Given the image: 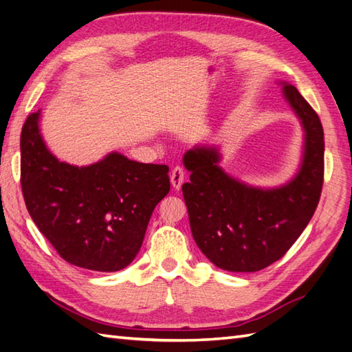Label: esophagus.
I'll list each match as a JSON object with an SVG mask.
<instances>
[{"label":"esophagus","mask_w":352,"mask_h":352,"mask_svg":"<svg viewBox=\"0 0 352 352\" xmlns=\"http://www.w3.org/2000/svg\"><path fill=\"white\" fill-rule=\"evenodd\" d=\"M184 178H186V173L182 166H175L173 169V174H170V184L175 188V190H179L182 188L183 183H184Z\"/></svg>","instance_id":"1"}]
</instances>
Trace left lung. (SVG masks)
<instances>
[{
    "label": "left lung",
    "mask_w": 352,
    "mask_h": 352,
    "mask_svg": "<svg viewBox=\"0 0 352 352\" xmlns=\"http://www.w3.org/2000/svg\"><path fill=\"white\" fill-rule=\"evenodd\" d=\"M284 98L303 128V156L297 174L284 186H248L220 168V151L196 146L183 164V184L196 245L215 266L229 272H257L281 258L317 210L324 178V132L318 114L288 83Z\"/></svg>",
    "instance_id": "8db88e82"
}]
</instances>
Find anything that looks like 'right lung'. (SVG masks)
Masks as SVG:
<instances>
[{
	"instance_id": "obj_1",
	"label": "right lung",
	"mask_w": 352,
	"mask_h": 352,
	"mask_svg": "<svg viewBox=\"0 0 352 352\" xmlns=\"http://www.w3.org/2000/svg\"><path fill=\"white\" fill-rule=\"evenodd\" d=\"M38 120L40 110L21 133V184L31 219L65 262L98 272L126 267L169 192V168L117 151L89 166L65 164L46 147Z\"/></svg>"
}]
</instances>
